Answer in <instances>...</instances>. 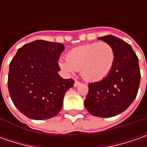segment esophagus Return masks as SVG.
Listing matches in <instances>:
<instances>
[{"label": "esophagus", "mask_w": 147, "mask_h": 147, "mask_svg": "<svg viewBox=\"0 0 147 147\" xmlns=\"http://www.w3.org/2000/svg\"><path fill=\"white\" fill-rule=\"evenodd\" d=\"M82 84V82H78V81H75V82H74V87H78V86H80Z\"/></svg>", "instance_id": "1"}]
</instances>
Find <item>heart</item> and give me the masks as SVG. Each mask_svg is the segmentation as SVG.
I'll return each instance as SVG.
<instances>
[{"label":"heart","mask_w":147,"mask_h":147,"mask_svg":"<svg viewBox=\"0 0 147 147\" xmlns=\"http://www.w3.org/2000/svg\"><path fill=\"white\" fill-rule=\"evenodd\" d=\"M115 60V51L107 42H93L70 50L65 60H60L61 69L73 73L81 70L82 78L96 82L106 76Z\"/></svg>","instance_id":"1"}]
</instances>
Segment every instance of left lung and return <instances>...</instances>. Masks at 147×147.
Wrapping results in <instances>:
<instances>
[{
  "instance_id": "obj_1",
  "label": "left lung",
  "mask_w": 147,
  "mask_h": 147,
  "mask_svg": "<svg viewBox=\"0 0 147 147\" xmlns=\"http://www.w3.org/2000/svg\"><path fill=\"white\" fill-rule=\"evenodd\" d=\"M99 39L113 47L115 60L102 80L88 84L84 105L92 115L110 118L123 112L133 103L138 92L141 73L138 58L129 44L112 35Z\"/></svg>"
}]
</instances>
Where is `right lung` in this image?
Listing matches in <instances>:
<instances>
[{
  "label": "right lung",
  "instance_id": "obj_1",
  "mask_svg": "<svg viewBox=\"0 0 147 147\" xmlns=\"http://www.w3.org/2000/svg\"><path fill=\"white\" fill-rule=\"evenodd\" d=\"M63 44L37 40L20 47L9 64L8 89L15 107L28 118L48 119L58 115L72 78L58 74Z\"/></svg>",
  "mask_w": 147,
  "mask_h": 147
}]
</instances>
